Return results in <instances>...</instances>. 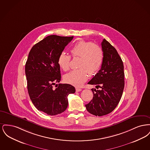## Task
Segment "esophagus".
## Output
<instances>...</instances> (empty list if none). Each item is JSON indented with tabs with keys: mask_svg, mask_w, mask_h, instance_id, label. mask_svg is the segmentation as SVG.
<instances>
[{
	"mask_svg": "<svg viewBox=\"0 0 150 150\" xmlns=\"http://www.w3.org/2000/svg\"><path fill=\"white\" fill-rule=\"evenodd\" d=\"M81 89H80V88H76V92H80V91H81Z\"/></svg>",
	"mask_w": 150,
	"mask_h": 150,
	"instance_id": "esophagus-1",
	"label": "esophagus"
}]
</instances>
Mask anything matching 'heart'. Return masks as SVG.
Here are the masks:
<instances>
[{
  "mask_svg": "<svg viewBox=\"0 0 150 150\" xmlns=\"http://www.w3.org/2000/svg\"><path fill=\"white\" fill-rule=\"evenodd\" d=\"M73 58L79 57V69L65 75V82L75 86H80L86 81L90 75L96 74L100 69L103 58L102 48L95 43L80 40L74 44L70 49ZM71 57L62 52L58 58V64L62 70L67 71L70 69Z\"/></svg>",
  "mask_w": 150,
  "mask_h": 150,
  "instance_id": "obj_1",
  "label": "heart"
}]
</instances>
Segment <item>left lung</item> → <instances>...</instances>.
Here are the masks:
<instances>
[{
  "instance_id": "obj_1",
  "label": "left lung",
  "mask_w": 150,
  "mask_h": 150,
  "mask_svg": "<svg viewBox=\"0 0 150 150\" xmlns=\"http://www.w3.org/2000/svg\"><path fill=\"white\" fill-rule=\"evenodd\" d=\"M103 62L98 72L88 82L100 90L92 89L93 99L86 105L91 114L101 116L111 112L120 102L124 88V64L114 47L104 39L101 43Z\"/></svg>"
}]
</instances>
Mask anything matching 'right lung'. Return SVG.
Listing matches in <instances>:
<instances>
[{"instance_id": "add662e5", "label": "right lung", "mask_w": 150, "mask_h": 150, "mask_svg": "<svg viewBox=\"0 0 150 150\" xmlns=\"http://www.w3.org/2000/svg\"><path fill=\"white\" fill-rule=\"evenodd\" d=\"M73 38L47 36L32 47L26 62L30 98L38 110L49 115L64 112L68 106V95L75 92V87L70 84H56L61 79L58 58Z\"/></svg>"}]
</instances>
